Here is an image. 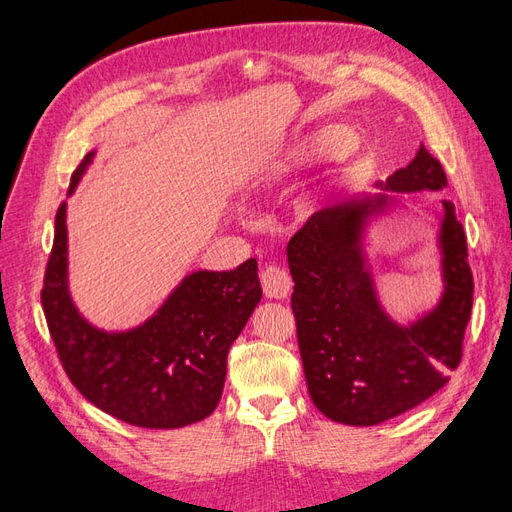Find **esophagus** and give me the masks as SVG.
<instances>
[{
    "instance_id": "obj_1",
    "label": "esophagus",
    "mask_w": 512,
    "mask_h": 512,
    "mask_svg": "<svg viewBox=\"0 0 512 512\" xmlns=\"http://www.w3.org/2000/svg\"><path fill=\"white\" fill-rule=\"evenodd\" d=\"M261 287L263 293L268 295V298H276V300H283L289 295L291 291V276L285 268L280 266H268L266 270L261 272Z\"/></svg>"
}]
</instances>
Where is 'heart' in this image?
<instances>
[{
	"mask_svg": "<svg viewBox=\"0 0 512 512\" xmlns=\"http://www.w3.org/2000/svg\"><path fill=\"white\" fill-rule=\"evenodd\" d=\"M327 142H329V146H340V144L344 142V136H340V134H336V131H334V134H327ZM306 157H308V155L302 153L298 159H283V161L272 163V166H268L266 170L257 174V183H270V180L287 176V174H289L295 166H298L300 161H304Z\"/></svg>",
	"mask_w": 512,
	"mask_h": 512,
	"instance_id": "b5f03b06",
	"label": "heart"
}]
</instances>
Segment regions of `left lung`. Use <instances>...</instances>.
<instances>
[{
	"label": "left lung",
	"instance_id": "obj_1",
	"mask_svg": "<svg viewBox=\"0 0 512 512\" xmlns=\"http://www.w3.org/2000/svg\"><path fill=\"white\" fill-rule=\"evenodd\" d=\"M447 187L442 163L425 144L406 168L393 172L389 191ZM387 204L376 200V208ZM366 206H327L287 244L293 276L291 310L308 393L325 417L344 425H378L415 408L449 383L464 355L474 283L464 227L444 202V295L438 308L410 327L387 319L359 253Z\"/></svg>",
	"mask_w": 512,
	"mask_h": 512
}]
</instances>
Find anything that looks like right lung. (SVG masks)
I'll use <instances>...</instances> for the list:
<instances>
[{
  "label": "right lung",
  "instance_id": "right-lung-1",
  "mask_svg": "<svg viewBox=\"0 0 512 512\" xmlns=\"http://www.w3.org/2000/svg\"><path fill=\"white\" fill-rule=\"evenodd\" d=\"M93 159L85 155L70 189ZM65 204L55 214L42 308L55 351L72 385L100 410L129 425L172 430L217 408L229 346L261 300L257 259L229 272H195L153 319L125 334H106L78 315L68 293Z\"/></svg>",
  "mask_w": 512,
  "mask_h": 512
}]
</instances>
